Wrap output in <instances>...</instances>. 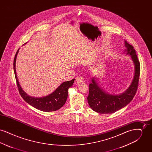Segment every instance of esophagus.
<instances>
[{
    "instance_id": "34e87169",
    "label": "esophagus",
    "mask_w": 152,
    "mask_h": 152,
    "mask_svg": "<svg viewBox=\"0 0 152 152\" xmlns=\"http://www.w3.org/2000/svg\"><path fill=\"white\" fill-rule=\"evenodd\" d=\"M76 82L77 84H81V83H84L85 82V80L84 79V77L83 76H77L76 78Z\"/></svg>"
}]
</instances>
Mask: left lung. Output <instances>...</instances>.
Segmentation results:
<instances>
[{"label":"left lung","instance_id":"8db88e82","mask_svg":"<svg viewBox=\"0 0 152 152\" xmlns=\"http://www.w3.org/2000/svg\"><path fill=\"white\" fill-rule=\"evenodd\" d=\"M126 54L130 55L134 64V75L129 87L120 95L108 94L96 83L94 78L89 86L88 102L94 111L101 114L112 113L127 105L132 100L137 90L140 64L133 47L125 40Z\"/></svg>","mask_w":152,"mask_h":152}]
</instances>
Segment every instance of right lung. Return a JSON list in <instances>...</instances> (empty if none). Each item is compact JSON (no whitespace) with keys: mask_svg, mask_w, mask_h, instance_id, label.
Wrapping results in <instances>:
<instances>
[{"mask_svg":"<svg viewBox=\"0 0 152 152\" xmlns=\"http://www.w3.org/2000/svg\"><path fill=\"white\" fill-rule=\"evenodd\" d=\"M18 51L19 50L16 52L15 56L14 69L17 86L18 88L19 94L21 95L22 98L24 100V101H26L33 107L43 112H52L61 108L66 102L68 94V89L69 88L72 86L75 79H73L71 81L63 83L53 92L49 94L48 96L40 98L31 97L26 94V92H24L22 89L16 76L15 63Z\"/></svg>","mask_w":152,"mask_h":152,"instance_id":"right-lung-1","label":"right lung"}]
</instances>
